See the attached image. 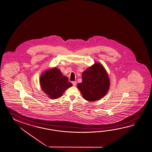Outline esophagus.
Segmentation results:
<instances>
[{
  "instance_id": "34e87169",
  "label": "esophagus",
  "mask_w": 152,
  "mask_h": 152,
  "mask_svg": "<svg viewBox=\"0 0 152 152\" xmlns=\"http://www.w3.org/2000/svg\"><path fill=\"white\" fill-rule=\"evenodd\" d=\"M71 83H72V85H73L74 86H76V84H77V82H76V81H72Z\"/></svg>"
}]
</instances>
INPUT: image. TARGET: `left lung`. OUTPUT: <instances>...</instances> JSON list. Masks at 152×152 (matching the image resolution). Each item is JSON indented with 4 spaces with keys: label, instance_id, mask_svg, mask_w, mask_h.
I'll use <instances>...</instances> for the list:
<instances>
[{
    "label": "left lung",
    "instance_id": "left-lung-1",
    "mask_svg": "<svg viewBox=\"0 0 152 152\" xmlns=\"http://www.w3.org/2000/svg\"><path fill=\"white\" fill-rule=\"evenodd\" d=\"M82 82L77 84L84 99L95 101L105 96L109 88L108 75L102 65L95 63L82 73Z\"/></svg>",
    "mask_w": 152,
    "mask_h": 152
}]
</instances>
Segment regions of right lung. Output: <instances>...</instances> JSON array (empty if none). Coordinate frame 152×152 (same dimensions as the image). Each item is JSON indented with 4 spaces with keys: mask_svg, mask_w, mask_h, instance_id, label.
<instances>
[{
    "mask_svg": "<svg viewBox=\"0 0 152 152\" xmlns=\"http://www.w3.org/2000/svg\"><path fill=\"white\" fill-rule=\"evenodd\" d=\"M40 86L50 98L56 99L68 88L72 86L68 78L62 75L59 69L53 68L44 72L40 77Z\"/></svg>",
    "mask_w": 152,
    "mask_h": 152,
    "instance_id": "right-lung-1",
    "label": "right lung"
}]
</instances>
